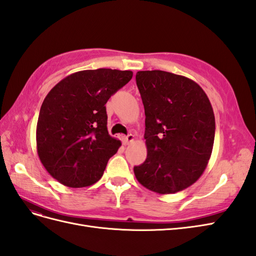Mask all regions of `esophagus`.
Masks as SVG:
<instances>
[{
    "label": "esophagus",
    "instance_id": "1",
    "mask_svg": "<svg viewBox=\"0 0 256 256\" xmlns=\"http://www.w3.org/2000/svg\"><path fill=\"white\" fill-rule=\"evenodd\" d=\"M134 140V134H128L126 138H124L122 143H124V145H128V144H130L131 142H132Z\"/></svg>",
    "mask_w": 256,
    "mask_h": 256
}]
</instances>
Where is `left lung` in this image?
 Masks as SVG:
<instances>
[{"mask_svg":"<svg viewBox=\"0 0 256 256\" xmlns=\"http://www.w3.org/2000/svg\"><path fill=\"white\" fill-rule=\"evenodd\" d=\"M145 110L147 158L134 171L138 182L160 194L194 184L207 166L214 141V114L203 88L184 76L138 72Z\"/></svg>","mask_w":256,"mask_h":256,"instance_id":"left-lung-1","label":"left lung"}]
</instances>
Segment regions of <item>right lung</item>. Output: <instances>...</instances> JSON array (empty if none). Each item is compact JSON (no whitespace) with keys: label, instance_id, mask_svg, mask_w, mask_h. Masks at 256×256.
I'll list each match as a JSON object with an SVG mask.
<instances>
[{"label":"right lung","instance_id":"right-lung-1","mask_svg":"<svg viewBox=\"0 0 256 256\" xmlns=\"http://www.w3.org/2000/svg\"><path fill=\"white\" fill-rule=\"evenodd\" d=\"M132 72L99 68L74 72L46 96L36 128L37 152L62 184L88 187L102 178L122 145L108 132L106 104Z\"/></svg>","mask_w":256,"mask_h":256}]
</instances>
